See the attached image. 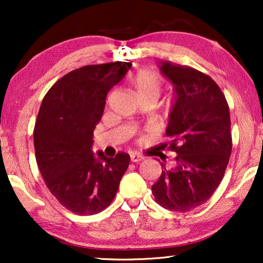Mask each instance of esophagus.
<instances>
[{"instance_id": "esophagus-1", "label": "esophagus", "mask_w": 263, "mask_h": 263, "mask_svg": "<svg viewBox=\"0 0 263 263\" xmlns=\"http://www.w3.org/2000/svg\"><path fill=\"white\" fill-rule=\"evenodd\" d=\"M143 159H145V157L141 156V154H139V153L130 154V160L133 161V163H139V161H142Z\"/></svg>"}]
</instances>
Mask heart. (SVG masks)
Segmentation results:
<instances>
[{
    "label": "heart",
    "mask_w": 263,
    "mask_h": 263,
    "mask_svg": "<svg viewBox=\"0 0 263 263\" xmlns=\"http://www.w3.org/2000/svg\"><path fill=\"white\" fill-rule=\"evenodd\" d=\"M130 86L139 100L151 99L156 102L163 91V79L156 71L141 69L133 77Z\"/></svg>",
    "instance_id": "heart-1"
}]
</instances>
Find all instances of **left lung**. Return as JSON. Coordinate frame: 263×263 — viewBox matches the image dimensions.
<instances>
[{
	"mask_svg": "<svg viewBox=\"0 0 263 263\" xmlns=\"http://www.w3.org/2000/svg\"><path fill=\"white\" fill-rule=\"evenodd\" d=\"M160 70L175 85L166 135L177 157L171 170L160 163L164 170L152 193L166 210L188 212L206 202L224 177L232 151L230 109L210 75L170 61Z\"/></svg>",
	"mask_w": 263,
	"mask_h": 263,
	"instance_id": "obj_1",
	"label": "left lung"
}]
</instances>
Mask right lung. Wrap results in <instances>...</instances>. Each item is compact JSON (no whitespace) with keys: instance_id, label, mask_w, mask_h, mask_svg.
Wrapping results in <instances>:
<instances>
[{"instance_id":"1","label":"right lung","mask_w":263,"mask_h":263,"mask_svg":"<svg viewBox=\"0 0 263 263\" xmlns=\"http://www.w3.org/2000/svg\"><path fill=\"white\" fill-rule=\"evenodd\" d=\"M130 62L91 64L64 75L46 93L35 120V160L50 193L68 211L92 215L112 202L130 163L128 153L107 158L92 152L93 130L107 92Z\"/></svg>"}]
</instances>
